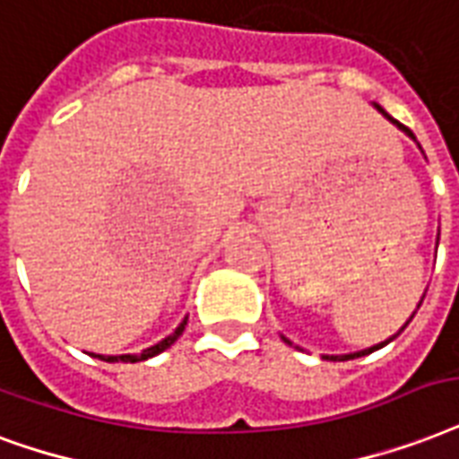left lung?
I'll use <instances>...</instances> for the list:
<instances>
[{"label": "left lung", "instance_id": "left-lung-1", "mask_svg": "<svg viewBox=\"0 0 459 459\" xmlns=\"http://www.w3.org/2000/svg\"><path fill=\"white\" fill-rule=\"evenodd\" d=\"M377 110H380V113L385 115V117H387V120H393V117H390V115L385 113L383 108H380V105H376ZM394 125H397V127L400 129H404V132H407L409 136H411V139H414V134H411V129H407L404 127V125H400V122L397 120H393ZM385 344H390V339H387V342H383V344H377V346H370V349H366V351H359V354H346V356H325V359H327V361H349V359H359V356H366V354H373V351H377V349H380V346H385Z\"/></svg>", "mask_w": 459, "mask_h": 459}]
</instances>
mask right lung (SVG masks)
<instances>
[{
	"label": "right lung",
	"mask_w": 459,
	"mask_h": 459,
	"mask_svg": "<svg viewBox=\"0 0 459 459\" xmlns=\"http://www.w3.org/2000/svg\"><path fill=\"white\" fill-rule=\"evenodd\" d=\"M185 325H187V320H183V323H180V327H178V330L173 332V334H170V337H166L163 339V342H159V344L156 346H149V349H144V351H142V354H125V356H96V359H100V361H129V363H136V361H146V359H152V356H156V354H160V351H166L168 346L170 344H175V339L180 337V334H183V330H185Z\"/></svg>",
	"instance_id": "obj_1"
}]
</instances>
